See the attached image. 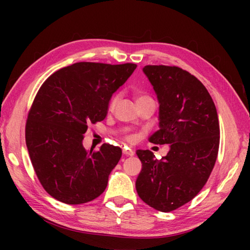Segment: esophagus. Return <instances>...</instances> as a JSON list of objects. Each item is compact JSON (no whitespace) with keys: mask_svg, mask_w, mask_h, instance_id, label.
Returning <instances> with one entry per match:
<instances>
[{"mask_svg":"<svg viewBox=\"0 0 250 250\" xmlns=\"http://www.w3.org/2000/svg\"><path fill=\"white\" fill-rule=\"evenodd\" d=\"M124 154L126 156H132L134 154V152L131 150H124Z\"/></svg>","mask_w":250,"mask_h":250,"instance_id":"34e87169","label":"esophagus"}]
</instances>
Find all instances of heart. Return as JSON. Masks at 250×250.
I'll return each instance as SVG.
<instances>
[{
    "label": "heart",
    "instance_id": "b5f03b06",
    "mask_svg": "<svg viewBox=\"0 0 250 250\" xmlns=\"http://www.w3.org/2000/svg\"><path fill=\"white\" fill-rule=\"evenodd\" d=\"M143 98H147V97H146V96H140V97H138V100L143 99ZM117 101H118V97H117V96L113 97V98L111 99V101H110V108H112L113 105H115V104H117ZM130 140H132V138H130Z\"/></svg>",
    "mask_w": 250,
    "mask_h": 250
}]
</instances>
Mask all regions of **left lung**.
Segmentation results:
<instances>
[{"mask_svg": "<svg viewBox=\"0 0 250 250\" xmlns=\"http://www.w3.org/2000/svg\"><path fill=\"white\" fill-rule=\"evenodd\" d=\"M143 73L159 101V130L149 141L170 145L161 160L138 150L142 170L138 195L160 211H172L195 197L215 166L219 146L216 107L200 80L175 66L147 65Z\"/></svg>", "mask_w": 250, "mask_h": 250, "instance_id": "8db88e82", "label": "left lung"}]
</instances>
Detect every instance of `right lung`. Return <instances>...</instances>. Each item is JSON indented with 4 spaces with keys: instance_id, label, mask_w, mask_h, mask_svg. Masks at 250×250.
<instances>
[{
    "instance_id": "obj_1",
    "label": "right lung",
    "mask_w": 250,
    "mask_h": 250,
    "mask_svg": "<svg viewBox=\"0 0 250 250\" xmlns=\"http://www.w3.org/2000/svg\"><path fill=\"white\" fill-rule=\"evenodd\" d=\"M135 68L130 62H76L42 84L28 112L25 139L41 184L57 201L83 204L107 188L122 151L108 143L87 151L83 134L90 124L104 119L112 95Z\"/></svg>"
}]
</instances>
